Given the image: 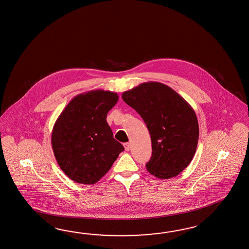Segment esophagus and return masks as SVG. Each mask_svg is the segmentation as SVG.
<instances>
[{
  "label": "esophagus",
  "instance_id": "1",
  "mask_svg": "<svg viewBox=\"0 0 249 249\" xmlns=\"http://www.w3.org/2000/svg\"><path fill=\"white\" fill-rule=\"evenodd\" d=\"M124 149L126 151H129L130 149H131V143H129V142H125V143H124Z\"/></svg>",
  "mask_w": 249,
  "mask_h": 249
}]
</instances>
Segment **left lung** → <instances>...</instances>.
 I'll return each instance as SVG.
<instances>
[{"label": "left lung", "mask_w": 249, "mask_h": 249, "mask_svg": "<svg viewBox=\"0 0 249 249\" xmlns=\"http://www.w3.org/2000/svg\"><path fill=\"white\" fill-rule=\"evenodd\" d=\"M123 100L145 122L152 154L146 168L160 179L177 177L196 151L199 125L195 110L167 85L149 81L124 91Z\"/></svg>", "instance_id": "obj_1"}]
</instances>
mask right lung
<instances>
[{
    "instance_id": "add662e5",
    "label": "right lung",
    "mask_w": 249,
    "mask_h": 249,
    "mask_svg": "<svg viewBox=\"0 0 249 249\" xmlns=\"http://www.w3.org/2000/svg\"><path fill=\"white\" fill-rule=\"evenodd\" d=\"M118 99L116 92L103 89L77 95L54 123L53 154L64 174L76 183H97L124 150L107 123Z\"/></svg>"
}]
</instances>
